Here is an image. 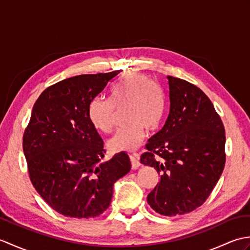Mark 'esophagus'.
Listing matches in <instances>:
<instances>
[{"instance_id":"obj_1","label":"esophagus","mask_w":250,"mask_h":250,"mask_svg":"<svg viewBox=\"0 0 250 250\" xmlns=\"http://www.w3.org/2000/svg\"><path fill=\"white\" fill-rule=\"evenodd\" d=\"M130 160H131L132 168H137L141 166L140 156L136 155V153H132V155H130Z\"/></svg>"}]
</instances>
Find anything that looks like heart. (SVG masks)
Masks as SVG:
<instances>
[{"label":"heart","instance_id":"obj_1","mask_svg":"<svg viewBox=\"0 0 250 250\" xmlns=\"http://www.w3.org/2000/svg\"><path fill=\"white\" fill-rule=\"evenodd\" d=\"M125 108L122 119L125 125L108 142L115 151H133L145 136V128H158L164 114L162 90L147 76L130 73L110 92L109 102L95 98L89 104L88 118L94 129L110 133L116 128L117 113Z\"/></svg>","mask_w":250,"mask_h":250}]
</instances>
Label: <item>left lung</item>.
<instances>
[{"instance_id":"1","label":"left lung","mask_w":250,"mask_h":250,"mask_svg":"<svg viewBox=\"0 0 250 250\" xmlns=\"http://www.w3.org/2000/svg\"><path fill=\"white\" fill-rule=\"evenodd\" d=\"M169 113L151 136L141 163L155 167L160 182L147 196L163 216L190 213L208 198L226 163V134L211 101L194 84L167 76Z\"/></svg>"}]
</instances>
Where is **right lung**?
<instances>
[{"mask_svg":"<svg viewBox=\"0 0 250 250\" xmlns=\"http://www.w3.org/2000/svg\"><path fill=\"white\" fill-rule=\"evenodd\" d=\"M121 71L66 78L36 100L23 134V152L35 190L52 209L91 218L107 209L114 184L131 169L119 152L103 161V141L88 118L90 102Z\"/></svg>","mask_w":250,"mask_h":250,"instance_id":"right-lung-1","label":"right lung"}]
</instances>
